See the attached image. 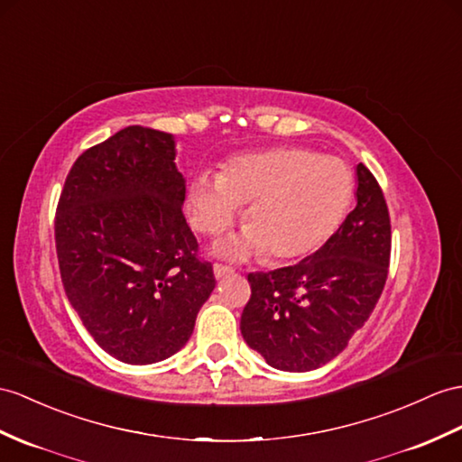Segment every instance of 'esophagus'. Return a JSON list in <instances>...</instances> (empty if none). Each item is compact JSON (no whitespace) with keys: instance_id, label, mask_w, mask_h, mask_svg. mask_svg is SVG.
<instances>
[{"instance_id":"obj_1","label":"esophagus","mask_w":462,"mask_h":462,"mask_svg":"<svg viewBox=\"0 0 462 462\" xmlns=\"http://www.w3.org/2000/svg\"><path fill=\"white\" fill-rule=\"evenodd\" d=\"M213 274H216L217 280H221L225 276L233 274V268L231 266H225V264H213Z\"/></svg>"}]
</instances>
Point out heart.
Here are the masks:
<instances>
[{"instance_id":"1","label":"heart","mask_w":462,"mask_h":462,"mask_svg":"<svg viewBox=\"0 0 462 462\" xmlns=\"http://www.w3.org/2000/svg\"><path fill=\"white\" fill-rule=\"evenodd\" d=\"M355 194V176L337 156L298 146L245 152L223 174L198 172L188 188L194 229L219 235L245 208V231L217 245V253L241 258L264 253L270 261H294L328 241Z\"/></svg>"}]
</instances>
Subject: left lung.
<instances>
[{
  "label": "left lung",
  "instance_id": "1",
  "mask_svg": "<svg viewBox=\"0 0 462 462\" xmlns=\"http://www.w3.org/2000/svg\"><path fill=\"white\" fill-rule=\"evenodd\" d=\"M356 206L319 251L294 266L249 274L241 333L286 373L328 365L373 313L390 264V216L373 172L356 164Z\"/></svg>",
  "mask_w": 462,
  "mask_h": 462
}]
</instances>
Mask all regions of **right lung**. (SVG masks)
Returning a JSON list of instances; mask_svg holds the SVG:
<instances>
[{"label":"right lung","mask_w":462,"mask_h":462,"mask_svg":"<svg viewBox=\"0 0 462 462\" xmlns=\"http://www.w3.org/2000/svg\"><path fill=\"white\" fill-rule=\"evenodd\" d=\"M174 134L129 125L78 156L54 219L64 291L88 333L127 365L182 348L216 288L182 206Z\"/></svg>","instance_id":"obj_1"}]
</instances>
